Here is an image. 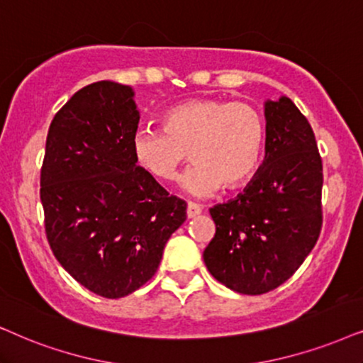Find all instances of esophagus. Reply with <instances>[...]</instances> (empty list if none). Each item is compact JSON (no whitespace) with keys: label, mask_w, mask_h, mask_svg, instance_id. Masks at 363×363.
Here are the masks:
<instances>
[{"label":"esophagus","mask_w":363,"mask_h":363,"mask_svg":"<svg viewBox=\"0 0 363 363\" xmlns=\"http://www.w3.org/2000/svg\"><path fill=\"white\" fill-rule=\"evenodd\" d=\"M201 213H203V208H201L199 204L196 203H189L187 204V218H196V216H199Z\"/></svg>","instance_id":"34e87169"}]
</instances>
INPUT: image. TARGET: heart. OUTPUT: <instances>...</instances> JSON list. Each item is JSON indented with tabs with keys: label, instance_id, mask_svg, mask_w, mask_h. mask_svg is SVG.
Returning <instances> with one entry per match:
<instances>
[{
	"label": "heart",
	"instance_id": "heart-1",
	"mask_svg": "<svg viewBox=\"0 0 363 363\" xmlns=\"http://www.w3.org/2000/svg\"><path fill=\"white\" fill-rule=\"evenodd\" d=\"M160 127L139 128L132 137L135 162L155 181L171 182L191 154L196 166L181 179L191 196H209L221 184L240 187L259 166L264 121L251 104L191 99L167 108Z\"/></svg>",
	"mask_w": 363,
	"mask_h": 363
}]
</instances>
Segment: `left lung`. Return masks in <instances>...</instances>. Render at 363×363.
<instances>
[{
	"label": "left lung",
	"instance_id": "obj_1",
	"mask_svg": "<svg viewBox=\"0 0 363 363\" xmlns=\"http://www.w3.org/2000/svg\"><path fill=\"white\" fill-rule=\"evenodd\" d=\"M266 155L236 199L209 209V273L242 295H263L300 268L322 231L323 166L313 128L288 97L264 104Z\"/></svg>",
	"mask_w": 363,
	"mask_h": 363
}]
</instances>
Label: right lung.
<instances>
[{"label":"right lung","mask_w":363,"mask_h":363,"mask_svg":"<svg viewBox=\"0 0 363 363\" xmlns=\"http://www.w3.org/2000/svg\"><path fill=\"white\" fill-rule=\"evenodd\" d=\"M139 118L128 85H86L55 113L41 166L55 258L86 290L112 300L154 277L167 240L186 221V201L137 166Z\"/></svg>","instance_id":"obj_1"}]
</instances>
